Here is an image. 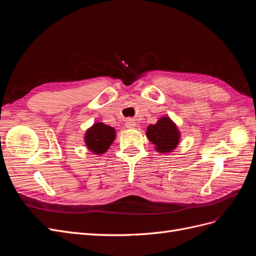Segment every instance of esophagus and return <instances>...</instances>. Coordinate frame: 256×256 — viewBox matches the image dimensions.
I'll return each instance as SVG.
<instances>
[{
    "label": "esophagus",
    "mask_w": 256,
    "mask_h": 256,
    "mask_svg": "<svg viewBox=\"0 0 256 256\" xmlns=\"http://www.w3.org/2000/svg\"><path fill=\"white\" fill-rule=\"evenodd\" d=\"M134 126H136V122L134 120H131V118L126 120V127L127 128H134Z\"/></svg>",
    "instance_id": "34e87169"
}]
</instances>
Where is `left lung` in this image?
Masks as SVG:
<instances>
[{
	"label": "left lung",
	"instance_id": "left-lung-1",
	"mask_svg": "<svg viewBox=\"0 0 256 256\" xmlns=\"http://www.w3.org/2000/svg\"><path fill=\"white\" fill-rule=\"evenodd\" d=\"M146 136L158 152L166 154L176 148L180 140V132L171 118L164 116L154 125L147 127Z\"/></svg>",
	"mask_w": 256,
	"mask_h": 256
}]
</instances>
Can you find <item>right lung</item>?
Segmentation results:
<instances>
[{
	"label": "right lung",
	"instance_id": "add662e5",
	"mask_svg": "<svg viewBox=\"0 0 256 256\" xmlns=\"http://www.w3.org/2000/svg\"><path fill=\"white\" fill-rule=\"evenodd\" d=\"M115 129L104 125V122H95L88 128L84 136V142L88 148L96 154H104L115 140Z\"/></svg>",
	"mask_w": 256,
	"mask_h": 256
}]
</instances>
